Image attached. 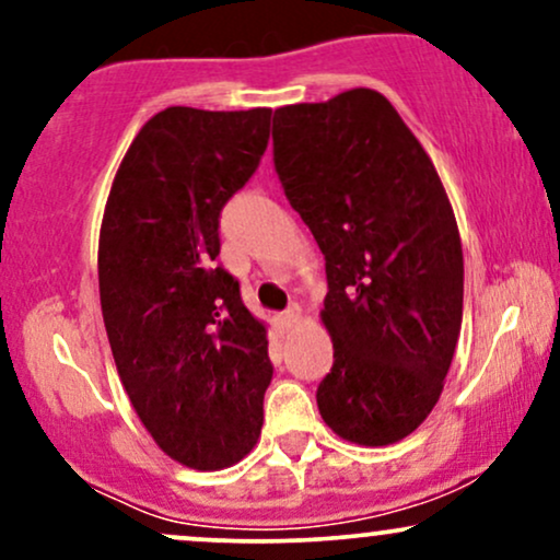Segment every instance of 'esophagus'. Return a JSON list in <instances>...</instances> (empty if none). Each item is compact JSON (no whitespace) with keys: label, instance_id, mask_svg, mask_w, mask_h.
I'll use <instances>...</instances> for the list:
<instances>
[{"label":"esophagus","instance_id":"obj_1","mask_svg":"<svg viewBox=\"0 0 560 560\" xmlns=\"http://www.w3.org/2000/svg\"><path fill=\"white\" fill-rule=\"evenodd\" d=\"M300 320V307L298 305H289L284 313H279V324L289 329V326H294Z\"/></svg>","mask_w":560,"mask_h":560}]
</instances>
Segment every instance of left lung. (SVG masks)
<instances>
[{
    "label": "left lung",
    "instance_id": "8db88e82",
    "mask_svg": "<svg viewBox=\"0 0 560 560\" xmlns=\"http://www.w3.org/2000/svg\"><path fill=\"white\" fill-rule=\"evenodd\" d=\"M273 165L326 260L331 432L392 445L432 413L464 318V249L432 160L387 96L350 89L273 113Z\"/></svg>",
    "mask_w": 560,
    "mask_h": 560
}]
</instances>
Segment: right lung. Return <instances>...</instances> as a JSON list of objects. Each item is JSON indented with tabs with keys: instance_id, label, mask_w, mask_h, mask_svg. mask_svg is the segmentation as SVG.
<instances>
[{
	"instance_id": "1",
	"label": "right lung",
	"mask_w": 560,
	"mask_h": 560,
	"mask_svg": "<svg viewBox=\"0 0 560 560\" xmlns=\"http://www.w3.org/2000/svg\"><path fill=\"white\" fill-rule=\"evenodd\" d=\"M271 110L168 107L128 147L100 231V300L133 410L178 464L253 450L271 384L266 326L218 266L221 210L258 171Z\"/></svg>"
}]
</instances>
